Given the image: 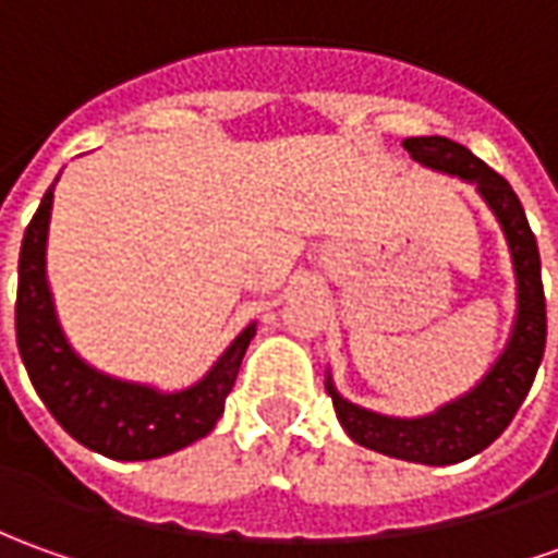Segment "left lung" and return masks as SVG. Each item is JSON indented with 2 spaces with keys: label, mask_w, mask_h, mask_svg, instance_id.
Returning a JSON list of instances; mask_svg holds the SVG:
<instances>
[{
  "label": "left lung",
  "mask_w": 558,
  "mask_h": 558,
  "mask_svg": "<svg viewBox=\"0 0 558 558\" xmlns=\"http://www.w3.org/2000/svg\"><path fill=\"white\" fill-rule=\"evenodd\" d=\"M403 146L412 155V161H418L422 168L473 185L476 195L486 201L492 216L498 219L507 250H510L513 280H517L513 324H510L501 354L492 360L483 378L464 393H458L454 400L424 415H385V412L351 403L336 388L329 366L324 385L332 397L336 418L354 442L388 458L427 464V468H446V464L468 461L470 454H480L501 437L504 427L513 422L517 409L522 407L525 393L532 390L537 366L544 360V344H547L541 253H537V241H534L532 226L525 219L517 192L504 177L488 168L486 161H480L473 151L449 136H409L403 140Z\"/></svg>",
  "instance_id": "8db88e82"
}]
</instances>
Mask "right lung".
<instances>
[{"label":"right lung","instance_id":"1","mask_svg":"<svg viewBox=\"0 0 558 558\" xmlns=\"http://www.w3.org/2000/svg\"><path fill=\"white\" fill-rule=\"evenodd\" d=\"M57 180L26 226L17 263L14 320L29 381L60 427L90 452L116 461H151L180 452L207 437L219 422L241 360L256 336V320H250L214 366L185 388L165 390L97 369L66 339L48 283V226Z\"/></svg>","mask_w":558,"mask_h":558}]
</instances>
